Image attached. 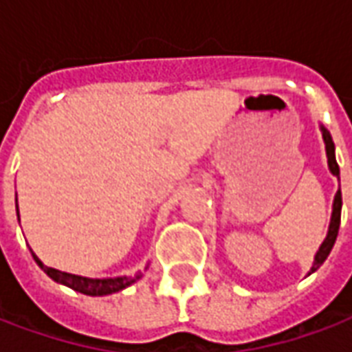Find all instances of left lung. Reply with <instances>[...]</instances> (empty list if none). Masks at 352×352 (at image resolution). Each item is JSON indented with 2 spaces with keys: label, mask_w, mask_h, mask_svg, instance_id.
<instances>
[{
  "label": "left lung",
  "mask_w": 352,
  "mask_h": 352,
  "mask_svg": "<svg viewBox=\"0 0 352 352\" xmlns=\"http://www.w3.org/2000/svg\"><path fill=\"white\" fill-rule=\"evenodd\" d=\"M320 131H322V139H324L326 146V158H328V169L330 173L340 179V166L336 162V146H333L332 135L330 131L326 130L324 126H320ZM340 222H341V190L336 192L333 196V206H332V217H330V226H328V232H326L324 241L320 243L318 251L315 252V258H313V265L307 275H311L313 272H317L320 265L324 264V260L328 258V254L332 251L333 243H336V237H338V232H340Z\"/></svg>",
  "instance_id": "8db88e82"
}]
</instances>
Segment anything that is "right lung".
<instances>
[{
	"mask_svg": "<svg viewBox=\"0 0 352 352\" xmlns=\"http://www.w3.org/2000/svg\"><path fill=\"white\" fill-rule=\"evenodd\" d=\"M16 211H19V204H16ZM19 214V213H16ZM20 222V214H19ZM32 251V249H30ZM32 256L37 262V265L41 267L43 272L49 275L50 279L56 280L60 285H65V287L77 290L80 294L87 296H109L115 294V292H120L124 288H128L130 285H133L135 280H139L143 277V273L138 272L135 275H122V277H103V279H92V277H82V275H73V273L60 272V270H54V267H49L45 265L41 260L37 258V254L32 251ZM148 267V264H146ZM145 267V270H146Z\"/></svg>",
	"mask_w": 352,
	"mask_h": 352,
	"instance_id": "obj_1",
	"label": "right lung"
}]
</instances>
